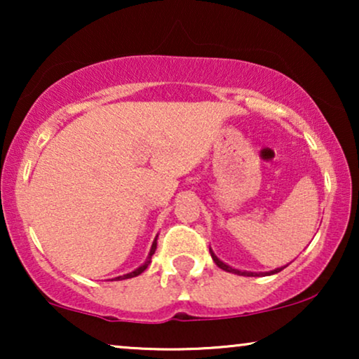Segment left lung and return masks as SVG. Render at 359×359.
<instances>
[{
	"instance_id": "left-lung-1",
	"label": "left lung",
	"mask_w": 359,
	"mask_h": 359,
	"mask_svg": "<svg viewBox=\"0 0 359 359\" xmlns=\"http://www.w3.org/2000/svg\"><path fill=\"white\" fill-rule=\"evenodd\" d=\"M209 252H210V257H212V259H214V263L217 264V266L220 268V269H224V271H227V273H233V274H238V276H269V274H276V273H279L281 271L283 268H276V269H273V271H268V273H252V271H240V269H235V268H232V266H229V264H225L224 262H220V259L215 257L214 255V252L212 250L209 248Z\"/></svg>"
}]
</instances>
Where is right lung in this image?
<instances>
[{"label": "right lung", "instance_id": "add662e5", "mask_svg": "<svg viewBox=\"0 0 359 359\" xmlns=\"http://www.w3.org/2000/svg\"><path fill=\"white\" fill-rule=\"evenodd\" d=\"M155 250H156V238L154 240V243H151V248H150V253H149V257H147L145 263L142 264V266H139V268H137V269H134V271H132V273H127V274H124V276H117V278H114V279H117V281H121V279H129V278H135V276H139L140 273H144L145 269H147V266H149V264L151 263V257H154Z\"/></svg>", "mask_w": 359, "mask_h": 359}]
</instances>
